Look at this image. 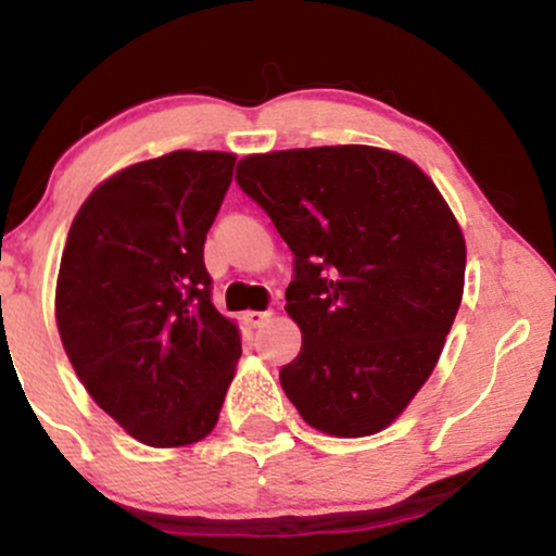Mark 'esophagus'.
Returning a JSON list of instances; mask_svg holds the SVG:
<instances>
[{"instance_id": "1", "label": "esophagus", "mask_w": 556, "mask_h": 556, "mask_svg": "<svg viewBox=\"0 0 556 556\" xmlns=\"http://www.w3.org/2000/svg\"><path fill=\"white\" fill-rule=\"evenodd\" d=\"M269 318H271V311H248L245 324H248V327L258 329V327H264V324L269 321Z\"/></svg>"}]
</instances>
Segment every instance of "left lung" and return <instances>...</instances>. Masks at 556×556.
Returning a JSON list of instances; mask_svg holds the SVG:
<instances>
[{
	"label": "left lung",
	"instance_id": "obj_1",
	"mask_svg": "<svg viewBox=\"0 0 556 556\" xmlns=\"http://www.w3.org/2000/svg\"><path fill=\"white\" fill-rule=\"evenodd\" d=\"M240 190L292 251L287 314L303 331L279 381L331 437L392 424L426 384L463 300L465 240L437 185L371 146L245 156Z\"/></svg>",
	"mask_w": 556,
	"mask_h": 556
}]
</instances>
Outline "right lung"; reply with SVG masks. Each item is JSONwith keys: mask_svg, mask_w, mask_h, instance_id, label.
Listing matches in <instances>:
<instances>
[{"mask_svg": "<svg viewBox=\"0 0 556 556\" xmlns=\"http://www.w3.org/2000/svg\"><path fill=\"white\" fill-rule=\"evenodd\" d=\"M235 156L172 151L88 195L56 279V327L96 405L149 446L216 426L240 334L212 303L203 242Z\"/></svg>", "mask_w": 556, "mask_h": 556, "instance_id": "add662e5", "label": "right lung"}]
</instances>
